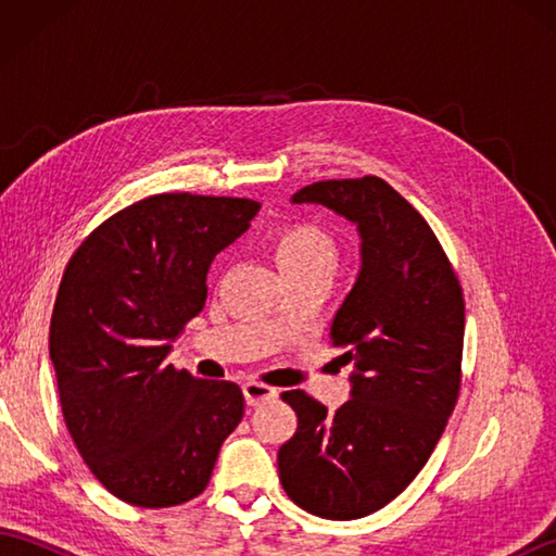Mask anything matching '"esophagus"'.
<instances>
[{
	"instance_id": "esophagus-1",
	"label": "esophagus",
	"mask_w": 556,
	"mask_h": 556,
	"mask_svg": "<svg viewBox=\"0 0 556 556\" xmlns=\"http://www.w3.org/2000/svg\"><path fill=\"white\" fill-rule=\"evenodd\" d=\"M243 396H245V404L248 406H260V404H265V401L275 399L277 396V389L269 387V384L251 380V382L243 384Z\"/></svg>"
}]
</instances>
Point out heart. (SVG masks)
<instances>
[{
    "instance_id": "b5f03b06",
    "label": "heart",
    "mask_w": 556,
    "mask_h": 556,
    "mask_svg": "<svg viewBox=\"0 0 556 556\" xmlns=\"http://www.w3.org/2000/svg\"><path fill=\"white\" fill-rule=\"evenodd\" d=\"M271 255H275L285 277L296 281L329 279L339 265V243L320 224L296 222L271 233Z\"/></svg>"
}]
</instances>
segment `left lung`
I'll return each instance as SVG.
<instances>
[{
    "label": "left lung",
    "mask_w": 556,
    "mask_h": 556,
    "mask_svg": "<svg viewBox=\"0 0 556 556\" xmlns=\"http://www.w3.org/2000/svg\"><path fill=\"white\" fill-rule=\"evenodd\" d=\"M317 203L361 233V271L329 341L353 365L334 413L301 389L281 394L299 428L279 446L281 488L308 514L351 521L404 492L428 464L460 389L466 305L430 224L380 176L317 181Z\"/></svg>",
    "instance_id": "8db88e82"
}]
</instances>
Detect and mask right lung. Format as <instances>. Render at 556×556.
I'll list each match as a JSON object with an SVG mask.
<instances>
[{
    "mask_svg": "<svg viewBox=\"0 0 556 556\" xmlns=\"http://www.w3.org/2000/svg\"><path fill=\"white\" fill-rule=\"evenodd\" d=\"M248 198L160 193L124 207L71 255L50 358L71 440L126 504L164 509L207 488L243 392L198 380L167 356L205 308L212 260L251 227Z\"/></svg>",
    "mask_w": 556,
    "mask_h": 556,
    "instance_id": "1",
    "label": "right lung"
}]
</instances>
